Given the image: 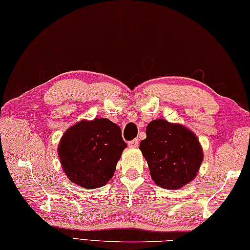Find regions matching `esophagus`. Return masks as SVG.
<instances>
[{
	"label": "esophagus",
	"instance_id": "1",
	"mask_svg": "<svg viewBox=\"0 0 250 250\" xmlns=\"http://www.w3.org/2000/svg\"><path fill=\"white\" fill-rule=\"evenodd\" d=\"M129 147L130 148H137L138 147V141L137 139H133V141H131V142H129Z\"/></svg>",
	"mask_w": 250,
	"mask_h": 250
}]
</instances>
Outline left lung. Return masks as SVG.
<instances>
[{
    "label": "left lung",
    "instance_id": "left-lung-1",
    "mask_svg": "<svg viewBox=\"0 0 250 250\" xmlns=\"http://www.w3.org/2000/svg\"><path fill=\"white\" fill-rule=\"evenodd\" d=\"M146 135L139 149L158 187L177 189L193 181L204 161V150L193 131L159 118L148 124Z\"/></svg>",
    "mask_w": 250,
    "mask_h": 250
}]
</instances>
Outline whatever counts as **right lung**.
Segmentation results:
<instances>
[{
    "mask_svg": "<svg viewBox=\"0 0 250 250\" xmlns=\"http://www.w3.org/2000/svg\"><path fill=\"white\" fill-rule=\"evenodd\" d=\"M125 148L120 126L107 118H95L67 129L57 152L67 178L81 188L94 189L113 178Z\"/></svg>",
    "mask_w": 250,
    "mask_h": 250,
    "instance_id": "right-lung-1",
    "label": "right lung"
}]
</instances>
